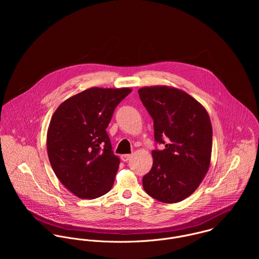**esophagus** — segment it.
<instances>
[{
  "mask_svg": "<svg viewBox=\"0 0 259 259\" xmlns=\"http://www.w3.org/2000/svg\"><path fill=\"white\" fill-rule=\"evenodd\" d=\"M131 157H132V154H121L120 155V159L122 161H127L131 159Z\"/></svg>",
  "mask_w": 259,
  "mask_h": 259,
  "instance_id": "1",
  "label": "esophagus"
}]
</instances>
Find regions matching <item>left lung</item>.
Segmentation results:
<instances>
[{"mask_svg": "<svg viewBox=\"0 0 259 259\" xmlns=\"http://www.w3.org/2000/svg\"><path fill=\"white\" fill-rule=\"evenodd\" d=\"M139 95L153 119L155 142L164 145L151 152L153 163L143 178L144 189L158 201L180 202L195 191L208 171L209 115L195 99L172 87H145Z\"/></svg>", "mask_w": 259, "mask_h": 259, "instance_id": "left-lung-1", "label": "left lung"}]
</instances>
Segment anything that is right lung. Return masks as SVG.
I'll return each mask as SVG.
<instances>
[{
	"label": "right lung",
	"instance_id": "add662e5",
	"mask_svg": "<svg viewBox=\"0 0 259 259\" xmlns=\"http://www.w3.org/2000/svg\"><path fill=\"white\" fill-rule=\"evenodd\" d=\"M130 88H91L63 102L54 112L47 134L51 165L79 198L94 199L111 190L119 165L107 134L115 107Z\"/></svg>",
	"mask_w": 259,
	"mask_h": 259
}]
</instances>
